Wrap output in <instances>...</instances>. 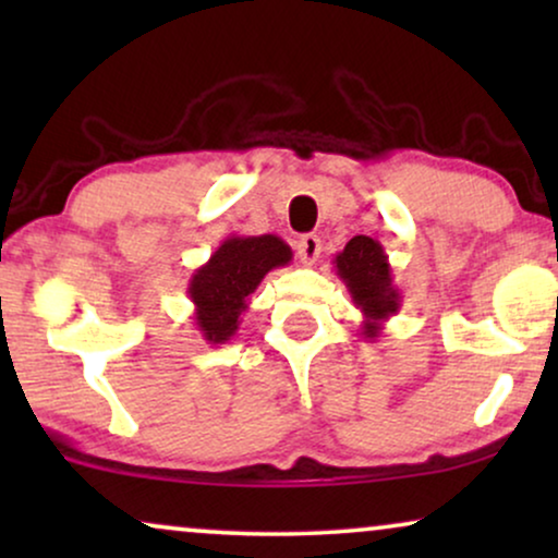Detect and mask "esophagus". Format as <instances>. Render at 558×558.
Listing matches in <instances>:
<instances>
[{
    "label": "esophagus",
    "instance_id": "1",
    "mask_svg": "<svg viewBox=\"0 0 558 558\" xmlns=\"http://www.w3.org/2000/svg\"><path fill=\"white\" fill-rule=\"evenodd\" d=\"M294 248H296V256H300V262L304 266H312V264L317 262L319 251H323V243H319L317 235L307 233V235H302V239H296Z\"/></svg>",
    "mask_w": 558,
    "mask_h": 558
}]
</instances>
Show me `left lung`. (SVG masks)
<instances>
[{
	"instance_id": "obj_1",
	"label": "left lung",
	"mask_w": 558,
	"mask_h": 558,
	"mask_svg": "<svg viewBox=\"0 0 558 558\" xmlns=\"http://www.w3.org/2000/svg\"><path fill=\"white\" fill-rule=\"evenodd\" d=\"M332 264L338 277L345 281L353 304L363 312L361 335L365 340H376L388 319L401 310V292L393 284V271L384 246L371 235H355Z\"/></svg>"
}]
</instances>
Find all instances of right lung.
Instances as JSON below:
<instances>
[{"mask_svg":"<svg viewBox=\"0 0 558 558\" xmlns=\"http://www.w3.org/2000/svg\"><path fill=\"white\" fill-rule=\"evenodd\" d=\"M292 262V248L279 235H228L187 284L193 319L208 345H223L235 335L248 294L271 269Z\"/></svg>","mask_w":558,"mask_h":558,"instance_id":"1","label":"right lung"}]
</instances>
